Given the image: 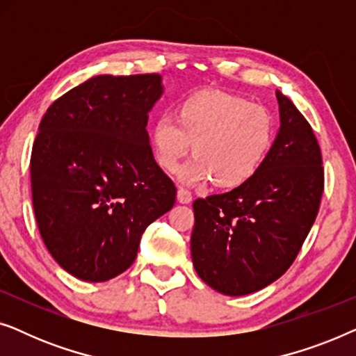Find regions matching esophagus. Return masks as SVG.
Instances as JSON below:
<instances>
[{"label":"esophagus","mask_w":356,"mask_h":356,"mask_svg":"<svg viewBox=\"0 0 356 356\" xmlns=\"http://www.w3.org/2000/svg\"><path fill=\"white\" fill-rule=\"evenodd\" d=\"M177 199H178V202H181V204H189L193 201V196H191V193L188 191V189L179 188L178 193H177Z\"/></svg>","instance_id":"esophagus-1"}]
</instances>
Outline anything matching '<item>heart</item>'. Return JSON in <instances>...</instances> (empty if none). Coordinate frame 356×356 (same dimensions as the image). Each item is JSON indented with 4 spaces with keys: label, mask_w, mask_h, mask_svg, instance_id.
<instances>
[{
    "label": "heart",
    "mask_w": 356,
    "mask_h": 356,
    "mask_svg": "<svg viewBox=\"0 0 356 356\" xmlns=\"http://www.w3.org/2000/svg\"><path fill=\"white\" fill-rule=\"evenodd\" d=\"M277 134L266 106L218 90L197 92L177 105L172 118L150 131V147L163 172H178L193 149L196 159L179 173L186 184L213 181L220 189L240 188L256 177Z\"/></svg>",
    "instance_id": "obj_1"
}]
</instances>
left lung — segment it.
I'll return each mask as SVG.
<instances>
[{
  "label": "left lung",
  "mask_w": 356,
  "mask_h": 356,
  "mask_svg": "<svg viewBox=\"0 0 356 356\" xmlns=\"http://www.w3.org/2000/svg\"><path fill=\"white\" fill-rule=\"evenodd\" d=\"M275 95L280 128L256 177L193 204L194 269L228 296L254 293L285 274L313 227L324 191L313 129L289 97L280 90Z\"/></svg>",
  "instance_id": "obj_1"
}]
</instances>
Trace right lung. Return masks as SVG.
Returning a JSON list of instances; mask_svg holds the SVG:
<instances>
[{
  "label": "right lung",
  "mask_w": 356,
  "mask_h": 356,
  "mask_svg": "<svg viewBox=\"0 0 356 356\" xmlns=\"http://www.w3.org/2000/svg\"><path fill=\"white\" fill-rule=\"evenodd\" d=\"M162 94L159 74H100L43 115L31 157L33 211L47 250L76 279L123 274L145 228L173 207L177 188L145 129Z\"/></svg>",
  "instance_id": "add662e5"
}]
</instances>
